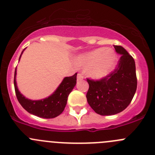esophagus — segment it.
I'll list each match as a JSON object with an SVG mask.
<instances>
[{"label":"esophagus","instance_id":"34e87169","mask_svg":"<svg viewBox=\"0 0 155 155\" xmlns=\"http://www.w3.org/2000/svg\"><path fill=\"white\" fill-rule=\"evenodd\" d=\"M83 78H84V76H83V75H82V73H78L77 80H82V79H83Z\"/></svg>","mask_w":155,"mask_h":155}]
</instances>
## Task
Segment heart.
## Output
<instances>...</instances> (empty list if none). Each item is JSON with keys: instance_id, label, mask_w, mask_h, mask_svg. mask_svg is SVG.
I'll return each instance as SVG.
<instances>
[{"instance_id": "heart-1", "label": "heart", "mask_w": 155, "mask_h": 155, "mask_svg": "<svg viewBox=\"0 0 155 155\" xmlns=\"http://www.w3.org/2000/svg\"><path fill=\"white\" fill-rule=\"evenodd\" d=\"M115 54L111 49L99 48L76 60L77 66L89 68L88 73L93 79H100L108 73L115 61Z\"/></svg>"}]
</instances>
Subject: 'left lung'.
Segmentation results:
<instances>
[{
    "label": "left lung",
    "instance_id": "left-lung-1",
    "mask_svg": "<svg viewBox=\"0 0 155 155\" xmlns=\"http://www.w3.org/2000/svg\"><path fill=\"white\" fill-rule=\"evenodd\" d=\"M121 54L115 70L99 80L87 79L86 94L89 105L101 115H112L125 110L137 89L135 63L132 56L121 46H114Z\"/></svg>",
    "mask_w": 155,
    "mask_h": 155
}]
</instances>
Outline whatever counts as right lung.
I'll return each mask as SVG.
<instances>
[{"label":"right lung","mask_w":155,"mask_h":155,"mask_svg":"<svg viewBox=\"0 0 155 155\" xmlns=\"http://www.w3.org/2000/svg\"><path fill=\"white\" fill-rule=\"evenodd\" d=\"M24 50L21 53L19 60ZM16 74L17 69H15L14 73V84L18 102L29 113L43 118H55L63 112L67 103L68 96L76 84L77 76V73H75L72 76L65 77L56 90L48 98L41 100H30L26 99L18 90L16 82Z\"/></svg>","instance_id":"add662e5"}]
</instances>
